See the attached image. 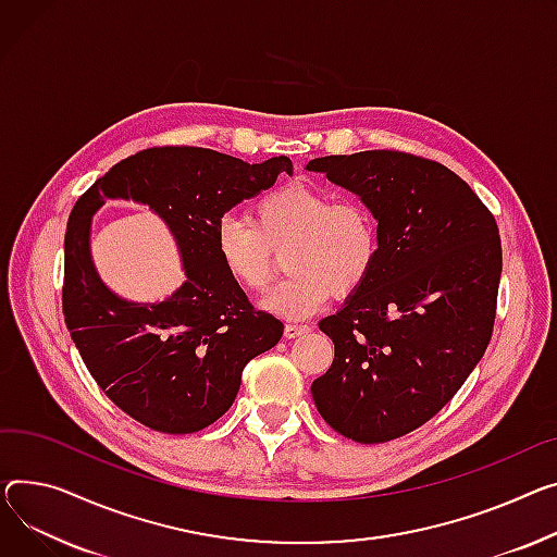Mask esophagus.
Returning <instances> with one entry per match:
<instances>
[{"instance_id": "obj_1", "label": "esophagus", "mask_w": 557, "mask_h": 557, "mask_svg": "<svg viewBox=\"0 0 557 557\" xmlns=\"http://www.w3.org/2000/svg\"><path fill=\"white\" fill-rule=\"evenodd\" d=\"M307 331H309L307 324H286L284 326V336L286 338H298V336H302V333H307Z\"/></svg>"}]
</instances>
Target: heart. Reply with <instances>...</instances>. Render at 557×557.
<instances>
[{
    "mask_svg": "<svg viewBox=\"0 0 557 557\" xmlns=\"http://www.w3.org/2000/svg\"><path fill=\"white\" fill-rule=\"evenodd\" d=\"M255 224L237 214L219 221L214 244L228 277L248 293H264L277 255L290 273L262 300V309L305 320L336 295L356 293L374 273L379 221L358 199H336L307 181H293L255 203Z\"/></svg>",
    "mask_w": 557,
    "mask_h": 557,
    "instance_id": "heart-1",
    "label": "heart"
}]
</instances>
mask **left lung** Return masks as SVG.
<instances>
[{
	"instance_id": "1",
	"label": "left lung",
	"mask_w": 557,
	"mask_h": 557,
	"mask_svg": "<svg viewBox=\"0 0 557 557\" xmlns=\"http://www.w3.org/2000/svg\"><path fill=\"white\" fill-rule=\"evenodd\" d=\"M307 170L358 195L381 237L374 273L320 320L336 356L311 394L343 436L385 443L430 421L484 356L499 231L470 185L436 161L369 150L313 159Z\"/></svg>"
}]
</instances>
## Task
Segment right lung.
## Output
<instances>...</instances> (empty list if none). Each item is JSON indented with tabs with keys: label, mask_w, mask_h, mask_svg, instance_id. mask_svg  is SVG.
I'll return each mask as SVG.
<instances>
[{
	"label": "right lung",
	"mask_w": 557,
	"mask_h": 557,
	"mask_svg": "<svg viewBox=\"0 0 557 557\" xmlns=\"http://www.w3.org/2000/svg\"><path fill=\"white\" fill-rule=\"evenodd\" d=\"M286 172L288 157L246 163L206 147H152L123 159L76 201L64 237L62 309L89 374L125 414L165 434L208 428L233 405L248 360L284 324L255 311L216 255L221 216ZM150 207L173 233L184 284L163 301L121 299L97 275L90 219L104 200Z\"/></svg>",
	"instance_id": "obj_1"
}]
</instances>
